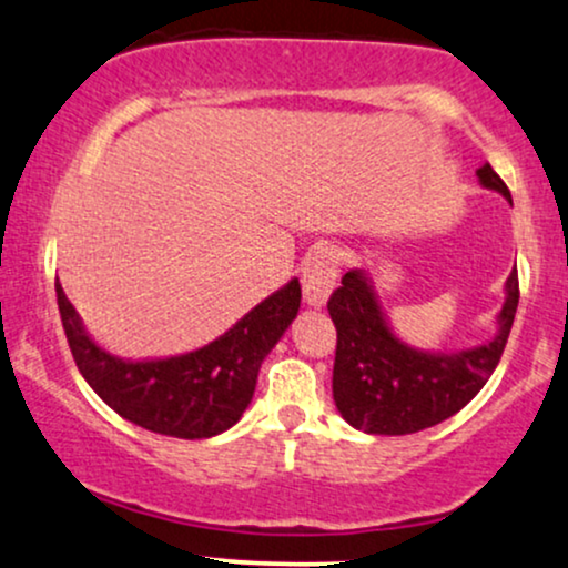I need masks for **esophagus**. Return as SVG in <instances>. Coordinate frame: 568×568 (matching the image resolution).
I'll list each match as a JSON object with an SVG mask.
<instances>
[{"label": "esophagus", "instance_id": "obj_1", "mask_svg": "<svg viewBox=\"0 0 568 568\" xmlns=\"http://www.w3.org/2000/svg\"><path fill=\"white\" fill-rule=\"evenodd\" d=\"M341 272V262L336 248H317L306 258L304 266V302L314 306V310H323L331 298L333 288H336V280Z\"/></svg>", "mask_w": 568, "mask_h": 568}]
</instances>
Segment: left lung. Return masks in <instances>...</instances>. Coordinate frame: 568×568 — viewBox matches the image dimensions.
<instances>
[{
    "label": "left lung",
    "instance_id": "obj_1",
    "mask_svg": "<svg viewBox=\"0 0 568 568\" xmlns=\"http://www.w3.org/2000/svg\"><path fill=\"white\" fill-rule=\"evenodd\" d=\"M479 184L514 206L510 190L489 163L476 172ZM518 306L516 270L505 280V302L495 333L484 344L455 352L409 346L394 333L371 275L349 270L327 302L338 333L333 365V399L349 426L365 434L405 436L453 418L481 392L508 344Z\"/></svg>",
    "mask_w": 568,
    "mask_h": 568
}]
</instances>
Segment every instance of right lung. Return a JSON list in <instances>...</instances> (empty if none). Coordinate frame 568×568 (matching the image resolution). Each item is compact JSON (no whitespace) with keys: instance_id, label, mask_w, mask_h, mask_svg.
Returning <instances> with one entry per match:
<instances>
[{"instance_id":"add662e5","label":"right lung","mask_w":568,"mask_h":568,"mask_svg":"<svg viewBox=\"0 0 568 568\" xmlns=\"http://www.w3.org/2000/svg\"><path fill=\"white\" fill-rule=\"evenodd\" d=\"M54 293L68 346L92 392L134 426L176 439H211L243 418L258 367L302 306V285L293 277L201 349L126 359L89 336L63 285L54 283Z\"/></svg>"}]
</instances>
